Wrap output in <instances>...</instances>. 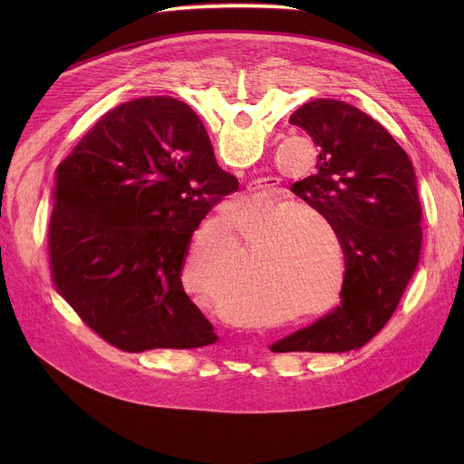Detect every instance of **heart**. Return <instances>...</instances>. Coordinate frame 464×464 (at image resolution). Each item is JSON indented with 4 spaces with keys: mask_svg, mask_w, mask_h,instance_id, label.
<instances>
[{
    "mask_svg": "<svg viewBox=\"0 0 464 464\" xmlns=\"http://www.w3.org/2000/svg\"><path fill=\"white\" fill-rule=\"evenodd\" d=\"M254 245L248 304L263 310L261 325L273 327L333 308L348 284V250L336 224L320 208L278 195H263L193 238L180 261L188 294L214 306L231 299L238 275L237 231ZM226 314L242 320V306Z\"/></svg>",
    "mask_w": 464,
    "mask_h": 464,
    "instance_id": "1",
    "label": "heart"
}]
</instances>
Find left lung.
Here are the masks:
<instances>
[{"label":"left lung","instance_id":"left-lung-1","mask_svg":"<svg viewBox=\"0 0 464 464\" xmlns=\"http://www.w3.org/2000/svg\"><path fill=\"white\" fill-rule=\"evenodd\" d=\"M320 146L314 175L291 191L324 210L348 250L343 301L271 352L343 353L376 336L392 318L421 254L416 173L374 118L336 100H312L289 116Z\"/></svg>","mask_w":464,"mask_h":464}]
</instances>
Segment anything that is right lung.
<instances>
[{
	"instance_id": "right-lung-1",
	"label": "right lung",
	"mask_w": 464,
	"mask_h": 464,
	"mask_svg": "<svg viewBox=\"0 0 464 464\" xmlns=\"http://www.w3.org/2000/svg\"><path fill=\"white\" fill-rule=\"evenodd\" d=\"M53 282L109 344L139 353L216 343L180 261L208 210L237 191L186 103L139 97L103 114L58 165Z\"/></svg>"
}]
</instances>
